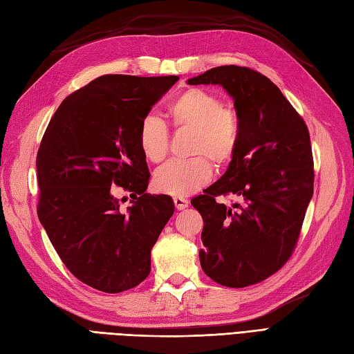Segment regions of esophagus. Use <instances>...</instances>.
<instances>
[{
    "label": "esophagus",
    "mask_w": 354,
    "mask_h": 354,
    "mask_svg": "<svg viewBox=\"0 0 354 354\" xmlns=\"http://www.w3.org/2000/svg\"><path fill=\"white\" fill-rule=\"evenodd\" d=\"M174 205L177 210H185V209H187L189 201L183 196H174Z\"/></svg>",
    "instance_id": "1"
}]
</instances>
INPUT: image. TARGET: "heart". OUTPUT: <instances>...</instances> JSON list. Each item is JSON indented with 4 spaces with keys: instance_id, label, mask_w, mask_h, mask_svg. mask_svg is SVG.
I'll return each instance as SVG.
<instances>
[{
    "instance_id": "b5f03b06",
    "label": "heart",
    "mask_w": 354,
    "mask_h": 354,
    "mask_svg": "<svg viewBox=\"0 0 354 354\" xmlns=\"http://www.w3.org/2000/svg\"><path fill=\"white\" fill-rule=\"evenodd\" d=\"M167 117L176 129L194 131L189 151L195 156L169 160L158 168L154 186L163 194L186 196L209 182L213 174L211 160L222 167L234 156L240 141V122L236 111L223 105L219 94L198 87L183 91L172 100ZM138 145L145 159L162 162L169 150L167 124L156 115L145 117L138 129Z\"/></svg>"
}]
</instances>
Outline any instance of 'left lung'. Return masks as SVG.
Returning <instances> with one entry per match:
<instances>
[{"instance_id":"obj_1","label":"left lung","mask_w":354,"mask_h":354,"mask_svg":"<svg viewBox=\"0 0 354 354\" xmlns=\"http://www.w3.org/2000/svg\"><path fill=\"white\" fill-rule=\"evenodd\" d=\"M187 84L222 85L240 122L225 174L191 201L204 221L201 267L221 286H252L277 273L296 248L314 194L308 127L277 85L249 67H213ZM219 194L239 201L227 207L216 203Z\"/></svg>"}]
</instances>
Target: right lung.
I'll list each match as a JSON object with an SVG mask.
<instances>
[{
	"instance_id": "right-lung-1",
	"label": "right lung",
	"mask_w": 354,
	"mask_h": 354,
	"mask_svg": "<svg viewBox=\"0 0 354 354\" xmlns=\"http://www.w3.org/2000/svg\"><path fill=\"white\" fill-rule=\"evenodd\" d=\"M177 81L100 76L62 102L41 138L39 219L67 269L99 291L122 292L149 277L151 248L174 213L169 195L145 194L138 129Z\"/></svg>"
}]
</instances>
